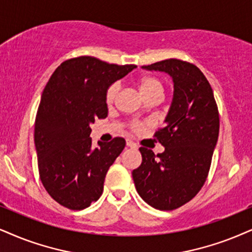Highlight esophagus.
<instances>
[{"label":"esophagus","mask_w":252,"mask_h":252,"mask_svg":"<svg viewBox=\"0 0 252 252\" xmlns=\"http://www.w3.org/2000/svg\"><path fill=\"white\" fill-rule=\"evenodd\" d=\"M126 146H128V148H131V149H137V145L135 144V143L133 142H131V141H126Z\"/></svg>","instance_id":"1"}]
</instances>
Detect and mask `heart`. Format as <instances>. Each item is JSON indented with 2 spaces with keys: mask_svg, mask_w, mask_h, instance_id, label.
I'll use <instances>...</instances> for the list:
<instances>
[{
  "mask_svg": "<svg viewBox=\"0 0 252 252\" xmlns=\"http://www.w3.org/2000/svg\"><path fill=\"white\" fill-rule=\"evenodd\" d=\"M138 85L143 96H144L146 100L150 97H155V96L160 97L161 94H163V85H161V82L159 81V79L156 78V76H152V75L142 76V78L139 79ZM119 91H120L119 82H114L113 85L109 86V88H108L106 92V102L108 104H111L114 101H115L117 94H119ZM142 126H143L142 123L133 122L131 124V128L133 130H138L141 129Z\"/></svg>",
  "mask_w": 252,
  "mask_h": 252,
  "instance_id": "1",
  "label": "heart"
}]
</instances>
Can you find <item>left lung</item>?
Wrapping results in <instances>:
<instances>
[{"label": "left lung", "instance_id": "1", "mask_svg": "<svg viewBox=\"0 0 252 252\" xmlns=\"http://www.w3.org/2000/svg\"><path fill=\"white\" fill-rule=\"evenodd\" d=\"M142 67L170 74L174 92L165 126L155 133L165 151L156 156L139 148L142 164L132 171L133 183L148 205L173 211L190 201L208 176L220 130L218 104L208 80L193 63L166 59Z\"/></svg>", "mask_w": 252, "mask_h": 252}]
</instances>
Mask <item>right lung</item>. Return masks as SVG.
<instances>
[{
  "mask_svg": "<svg viewBox=\"0 0 252 252\" xmlns=\"http://www.w3.org/2000/svg\"><path fill=\"white\" fill-rule=\"evenodd\" d=\"M136 67L78 57L60 63L44 88L34 121L38 170L47 193L66 208H87L103 192L126 141L116 137L93 149L91 124L108 115L109 86Z\"/></svg>",
  "mask_w": 252,
  "mask_h": 252,
  "instance_id": "right-lung-1",
  "label": "right lung"
}]
</instances>
